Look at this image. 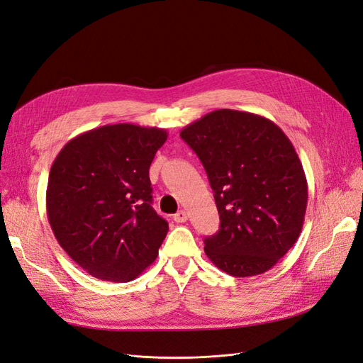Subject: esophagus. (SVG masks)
I'll return each instance as SVG.
<instances>
[{
    "instance_id": "34e87169",
    "label": "esophagus",
    "mask_w": 363,
    "mask_h": 363,
    "mask_svg": "<svg viewBox=\"0 0 363 363\" xmlns=\"http://www.w3.org/2000/svg\"><path fill=\"white\" fill-rule=\"evenodd\" d=\"M174 221L175 223H186V221H188V212H186V211H179L177 213H175L174 215Z\"/></svg>"
}]
</instances>
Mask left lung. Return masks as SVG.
Listing matches in <instances>:
<instances>
[{
    "mask_svg": "<svg viewBox=\"0 0 363 363\" xmlns=\"http://www.w3.org/2000/svg\"><path fill=\"white\" fill-rule=\"evenodd\" d=\"M213 189L219 230L204 238L213 265L233 277L267 272L298 239L307 180L292 142L260 115L219 108L180 131Z\"/></svg>",
    "mask_w": 363,
    "mask_h": 363,
    "instance_id": "8db88e82",
    "label": "left lung"
}]
</instances>
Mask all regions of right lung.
<instances>
[{"label": "right lung", "instance_id": "1", "mask_svg": "<svg viewBox=\"0 0 363 363\" xmlns=\"http://www.w3.org/2000/svg\"><path fill=\"white\" fill-rule=\"evenodd\" d=\"M167 138L157 127L103 125L71 139L54 159L48 221L91 276L125 283L156 260L169 227L151 206L150 164Z\"/></svg>", "mask_w": 363, "mask_h": 363}]
</instances>
